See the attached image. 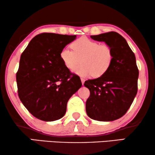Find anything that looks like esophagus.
Returning a JSON list of instances; mask_svg holds the SVG:
<instances>
[{"label": "esophagus", "instance_id": "esophagus-1", "mask_svg": "<svg viewBox=\"0 0 155 155\" xmlns=\"http://www.w3.org/2000/svg\"><path fill=\"white\" fill-rule=\"evenodd\" d=\"M80 80H81V81H82V85H84V81H85V80H84V78H80Z\"/></svg>", "mask_w": 155, "mask_h": 155}]
</instances>
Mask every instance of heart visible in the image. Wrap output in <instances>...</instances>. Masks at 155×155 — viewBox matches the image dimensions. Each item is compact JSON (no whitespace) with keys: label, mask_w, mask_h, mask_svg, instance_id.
I'll return each mask as SVG.
<instances>
[{"label":"heart","mask_w":155,"mask_h":155,"mask_svg":"<svg viewBox=\"0 0 155 155\" xmlns=\"http://www.w3.org/2000/svg\"><path fill=\"white\" fill-rule=\"evenodd\" d=\"M71 48L73 51L63 48L60 54L61 58L69 70L75 69L81 61L82 65L74 72L82 77L102 75L113 61V50L109 44H99L87 37L76 39L71 44Z\"/></svg>","instance_id":"1"}]
</instances>
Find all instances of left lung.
<instances>
[{"mask_svg": "<svg viewBox=\"0 0 155 155\" xmlns=\"http://www.w3.org/2000/svg\"><path fill=\"white\" fill-rule=\"evenodd\" d=\"M91 38L109 44L114 58L101 77L84 82L90 92L86 112L92 119L111 121L122 117L132 104L137 92L139 71L134 53L119 34L109 31Z\"/></svg>", "mask_w": 155, "mask_h": 155, "instance_id": "obj_1", "label": "left lung"}]
</instances>
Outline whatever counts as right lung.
Masks as SVG:
<instances>
[{"instance_id": "right-lung-1", "label": "right lung", "mask_w": 155, "mask_h": 155, "mask_svg": "<svg viewBox=\"0 0 155 155\" xmlns=\"http://www.w3.org/2000/svg\"><path fill=\"white\" fill-rule=\"evenodd\" d=\"M76 35L41 33L35 36L20 56L16 73L19 98L38 119L58 120L82 82L63 64L60 54Z\"/></svg>"}]
</instances>
